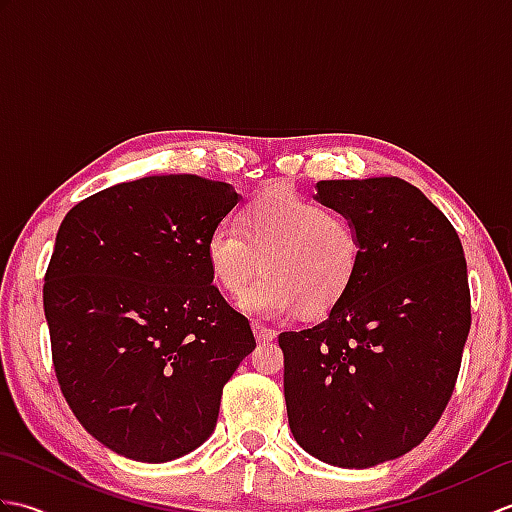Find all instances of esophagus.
<instances>
[{"instance_id":"esophagus-1","label":"esophagus","mask_w":512,"mask_h":512,"mask_svg":"<svg viewBox=\"0 0 512 512\" xmlns=\"http://www.w3.org/2000/svg\"><path fill=\"white\" fill-rule=\"evenodd\" d=\"M253 332H255V339L259 343H270L277 339V330L266 328V325H262V323H253Z\"/></svg>"}]
</instances>
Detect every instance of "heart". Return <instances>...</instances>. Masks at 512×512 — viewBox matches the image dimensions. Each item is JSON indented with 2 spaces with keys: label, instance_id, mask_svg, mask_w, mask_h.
<instances>
[{
  "label": "heart",
  "instance_id": "1",
  "mask_svg": "<svg viewBox=\"0 0 512 512\" xmlns=\"http://www.w3.org/2000/svg\"><path fill=\"white\" fill-rule=\"evenodd\" d=\"M206 262L228 292H242L239 308L255 317L299 310L319 317L339 303L358 277L363 242L356 226L328 206L277 189L259 195L233 220L217 224L206 239Z\"/></svg>",
  "mask_w": 512,
  "mask_h": 512
}]
</instances>
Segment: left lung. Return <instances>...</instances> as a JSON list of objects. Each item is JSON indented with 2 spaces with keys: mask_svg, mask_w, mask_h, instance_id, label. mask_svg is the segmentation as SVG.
<instances>
[{
  "mask_svg": "<svg viewBox=\"0 0 512 512\" xmlns=\"http://www.w3.org/2000/svg\"><path fill=\"white\" fill-rule=\"evenodd\" d=\"M314 200L356 226L363 264L325 321L279 334L288 424L317 460L369 469L418 447L447 407L471 330L466 259L407 180H321Z\"/></svg>",
  "mask_w": 512,
  "mask_h": 512,
  "instance_id": "8db88e82",
  "label": "left lung"
}]
</instances>
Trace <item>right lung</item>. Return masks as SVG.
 I'll return each instance as SVG.
<instances>
[{"label":"right lung","mask_w":512,"mask_h":512,"mask_svg":"<svg viewBox=\"0 0 512 512\" xmlns=\"http://www.w3.org/2000/svg\"><path fill=\"white\" fill-rule=\"evenodd\" d=\"M237 202L233 184L149 176L59 226L43 286L54 372L85 431L129 460L171 462L209 440L222 387L255 350L206 262Z\"/></svg>","instance_id":"obj_1"}]
</instances>
